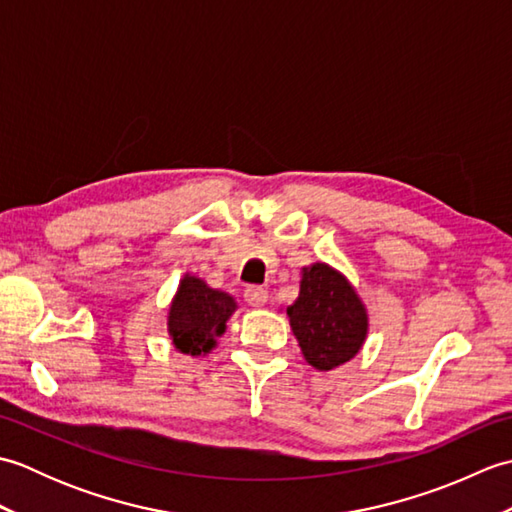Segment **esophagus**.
Segmentation results:
<instances>
[{
	"instance_id": "obj_1",
	"label": "esophagus",
	"mask_w": 512,
	"mask_h": 512,
	"mask_svg": "<svg viewBox=\"0 0 512 512\" xmlns=\"http://www.w3.org/2000/svg\"><path fill=\"white\" fill-rule=\"evenodd\" d=\"M244 299H246L248 306L262 308V306H266V301H268V292L262 286H248L244 290Z\"/></svg>"
}]
</instances>
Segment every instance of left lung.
I'll return each instance as SVG.
<instances>
[{
  "label": "left lung",
  "instance_id": "8db88e82",
  "mask_svg": "<svg viewBox=\"0 0 512 512\" xmlns=\"http://www.w3.org/2000/svg\"><path fill=\"white\" fill-rule=\"evenodd\" d=\"M303 358L328 372L350 361L367 336V312L354 288L328 264L303 268L297 301L286 310Z\"/></svg>",
  "mask_w": 512,
  "mask_h": 512
}]
</instances>
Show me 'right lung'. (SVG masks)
Wrapping results in <instances>:
<instances>
[{"mask_svg":"<svg viewBox=\"0 0 512 512\" xmlns=\"http://www.w3.org/2000/svg\"><path fill=\"white\" fill-rule=\"evenodd\" d=\"M235 308L231 295L209 288L198 277L184 275L167 319L176 350L191 356L209 354L215 347V336L224 334Z\"/></svg>","mask_w":512,"mask_h":512,"instance_id":"right-lung-1","label":"right lung"}]
</instances>
